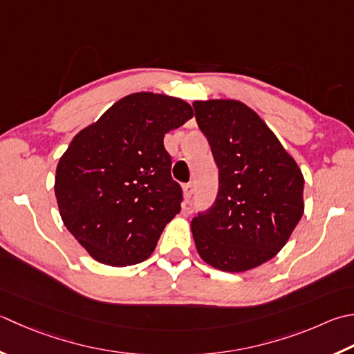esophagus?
Wrapping results in <instances>:
<instances>
[{"mask_svg":"<svg viewBox=\"0 0 354 354\" xmlns=\"http://www.w3.org/2000/svg\"><path fill=\"white\" fill-rule=\"evenodd\" d=\"M183 189H184V196L185 198H192L193 193H195V184L187 183V184H184Z\"/></svg>","mask_w":354,"mask_h":354,"instance_id":"34e87169","label":"esophagus"}]
</instances>
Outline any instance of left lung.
<instances>
[{"mask_svg":"<svg viewBox=\"0 0 354 354\" xmlns=\"http://www.w3.org/2000/svg\"><path fill=\"white\" fill-rule=\"evenodd\" d=\"M219 169L218 196L192 221L203 261L239 273L274 258L304 213V176L259 115L236 100L195 101Z\"/></svg>","mask_w":354,"mask_h":354,"instance_id":"1","label":"left lung"}]
</instances>
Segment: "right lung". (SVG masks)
<instances>
[{
	"instance_id": "obj_1",
	"label": "right lung",
	"mask_w": 354,
	"mask_h": 354,
	"mask_svg": "<svg viewBox=\"0 0 354 354\" xmlns=\"http://www.w3.org/2000/svg\"><path fill=\"white\" fill-rule=\"evenodd\" d=\"M190 118L193 109L183 100L131 93L82 129L59 158L61 219L93 259L126 267L153 253L183 201L164 135Z\"/></svg>"
}]
</instances>
